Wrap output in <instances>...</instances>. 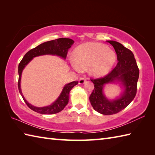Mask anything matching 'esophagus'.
<instances>
[{"instance_id": "34e87169", "label": "esophagus", "mask_w": 155, "mask_h": 155, "mask_svg": "<svg viewBox=\"0 0 155 155\" xmlns=\"http://www.w3.org/2000/svg\"><path fill=\"white\" fill-rule=\"evenodd\" d=\"M85 82H86V78H81V79L79 80V81H78V83H79L80 84H84Z\"/></svg>"}]
</instances>
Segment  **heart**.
Segmentation results:
<instances>
[{
    "instance_id": "heart-1",
    "label": "heart",
    "mask_w": 155,
    "mask_h": 155,
    "mask_svg": "<svg viewBox=\"0 0 155 155\" xmlns=\"http://www.w3.org/2000/svg\"><path fill=\"white\" fill-rule=\"evenodd\" d=\"M74 61L71 63L76 71L89 67L91 74L100 77L109 71L116 61L114 52L104 45L88 42L81 45L74 51Z\"/></svg>"
}]
</instances>
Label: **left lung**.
Returning <instances> with one entry per match:
<instances>
[{"label":"left lung","mask_w":155,"mask_h":155,"mask_svg":"<svg viewBox=\"0 0 155 155\" xmlns=\"http://www.w3.org/2000/svg\"><path fill=\"white\" fill-rule=\"evenodd\" d=\"M107 42L114 47L118 62L116 67L107 75L97 78H91L94 87L89 100L95 110L104 115H110L123 110L135 97L139 69L132 51L118 42ZM116 80L121 82L125 87V91L118 100L108 101L103 94V87L105 84L114 82Z\"/></svg>","instance_id":"left-lung-1"}]
</instances>
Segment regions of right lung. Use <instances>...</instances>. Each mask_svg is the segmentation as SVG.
I'll use <instances>...</instances> for the list:
<instances>
[{
    "label": "right lung",
    "instance_id": "add662e5",
    "mask_svg": "<svg viewBox=\"0 0 155 155\" xmlns=\"http://www.w3.org/2000/svg\"><path fill=\"white\" fill-rule=\"evenodd\" d=\"M74 41L71 38H60L52 40L50 41L45 42L44 43L41 44L37 46V47L31 49V50L27 52L25 54L24 57L22 58L21 61L18 64V87L19 93H21L23 100L27 104V106L33 111L37 112L38 113L44 114H56L61 112L64 109L66 105L68 103L69 99V93L71 90L73 88L76 84H77L78 82L77 81L71 82V83L66 84L63 88L62 93L60 96L57 98L54 103L49 105L48 107H36L29 104L28 102L25 100L23 97L21 89V78L22 70L25 67L29 62L35 57L43 54H54L57 55L59 57L66 58L67 55L68 48L71 47Z\"/></svg>",
    "mask_w": 155,
    "mask_h": 155
}]
</instances>
